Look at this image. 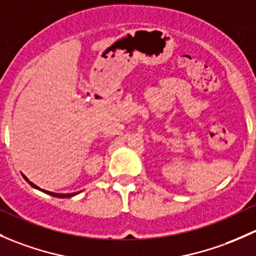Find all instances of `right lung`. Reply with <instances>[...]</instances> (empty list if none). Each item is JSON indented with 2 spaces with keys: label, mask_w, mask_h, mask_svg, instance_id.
Masks as SVG:
<instances>
[{
  "label": "right lung",
  "mask_w": 256,
  "mask_h": 256,
  "mask_svg": "<svg viewBox=\"0 0 256 256\" xmlns=\"http://www.w3.org/2000/svg\"><path fill=\"white\" fill-rule=\"evenodd\" d=\"M22 176H23L24 179L26 180V182H29V185H30V186H33L34 189L40 190V192H42L48 194V195L54 196V198H74V195H77V194H80V192H71V194H58V192H48V190L42 189V188H39V186H38V185L34 184V182H32L30 180L28 179V178H26V176H24V174H22Z\"/></svg>",
  "instance_id": "obj_1"
}]
</instances>
